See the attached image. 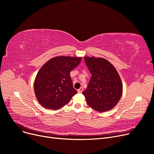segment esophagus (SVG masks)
<instances>
[{"label":"esophagus","instance_id":"1","mask_svg":"<svg viewBox=\"0 0 154 154\" xmlns=\"http://www.w3.org/2000/svg\"><path fill=\"white\" fill-rule=\"evenodd\" d=\"M83 91V87H81L79 89H78V92L79 93H81Z\"/></svg>","mask_w":154,"mask_h":154}]
</instances>
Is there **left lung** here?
Instances as JSON below:
<instances>
[{"mask_svg":"<svg viewBox=\"0 0 154 154\" xmlns=\"http://www.w3.org/2000/svg\"><path fill=\"white\" fill-rule=\"evenodd\" d=\"M91 78L83 92L88 104L98 112L114 108L122 94V83L118 72L107 60L85 57Z\"/></svg>","mask_w":154,"mask_h":154,"instance_id":"1","label":"left lung"}]
</instances>
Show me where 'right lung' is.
Wrapping results in <instances>:
<instances>
[{"label":"right lung","instance_id":"obj_1","mask_svg":"<svg viewBox=\"0 0 154 154\" xmlns=\"http://www.w3.org/2000/svg\"><path fill=\"white\" fill-rule=\"evenodd\" d=\"M81 60V57L59 56L51 58L42 66L34 81V91L43 107L58 109L77 93L70 72L78 66Z\"/></svg>","mask_w":154,"mask_h":154}]
</instances>
